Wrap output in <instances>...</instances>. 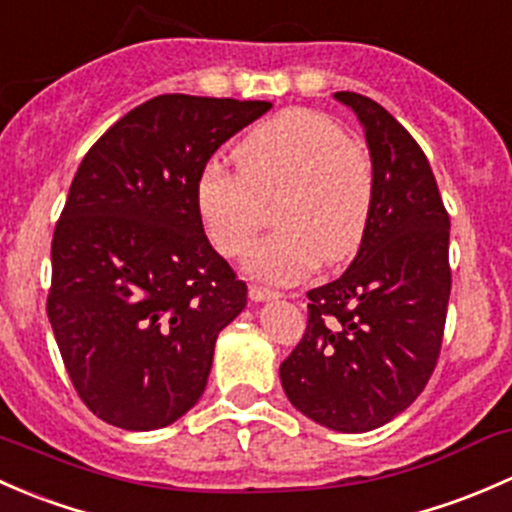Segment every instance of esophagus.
<instances>
[{"label":"esophagus","instance_id":"esophagus-1","mask_svg":"<svg viewBox=\"0 0 512 512\" xmlns=\"http://www.w3.org/2000/svg\"><path fill=\"white\" fill-rule=\"evenodd\" d=\"M249 295H251V300H254V303H263V300L278 298L276 291H271V288H263V286H251Z\"/></svg>","mask_w":512,"mask_h":512}]
</instances>
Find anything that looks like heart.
<instances>
[{
  "label": "heart",
  "mask_w": 512,
  "mask_h": 512,
  "mask_svg": "<svg viewBox=\"0 0 512 512\" xmlns=\"http://www.w3.org/2000/svg\"><path fill=\"white\" fill-rule=\"evenodd\" d=\"M236 167L212 162L197 179V212L224 256H244L273 207L281 229L256 246L246 268L273 283H293L318 261L352 256L374 204L372 160L342 125L295 108L266 120L236 147Z\"/></svg>",
  "instance_id": "b5f03b06"
}]
</instances>
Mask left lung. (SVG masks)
<instances>
[{
	"label": "left lung",
	"mask_w": 512,
	"mask_h": 512,
	"mask_svg": "<svg viewBox=\"0 0 512 512\" xmlns=\"http://www.w3.org/2000/svg\"><path fill=\"white\" fill-rule=\"evenodd\" d=\"M335 100L365 128L374 204L355 261L308 291V328L281 365L286 397L315 424L362 434L424 392L451 295L449 214L416 140L360 93Z\"/></svg>",
	"instance_id": "8db88e82"
}]
</instances>
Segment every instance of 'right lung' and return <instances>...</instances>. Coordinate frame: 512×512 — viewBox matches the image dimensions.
<instances>
[{"mask_svg": "<svg viewBox=\"0 0 512 512\" xmlns=\"http://www.w3.org/2000/svg\"><path fill=\"white\" fill-rule=\"evenodd\" d=\"M268 110L266 100L167 93L123 115L83 157L51 241L46 313L98 419L162 429L204 394L246 283L204 234L197 179Z\"/></svg>", "mask_w": 512, "mask_h": 512, "instance_id": "right-lung-1", "label": "right lung"}]
</instances>
